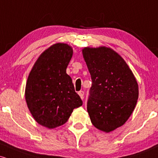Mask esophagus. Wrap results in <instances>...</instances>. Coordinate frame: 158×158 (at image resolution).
<instances>
[{"instance_id":"34e87169","label":"esophagus","mask_w":158,"mask_h":158,"mask_svg":"<svg viewBox=\"0 0 158 158\" xmlns=\"http://www.w3.org/2000/svg\"><path fill=\"white\" fill-rule=\"evenodd\" d=\"M79 97H81V99H84V95H85V93H84V91H82V90H80V91L79 92Z\"/></svg>"}]
</instances>
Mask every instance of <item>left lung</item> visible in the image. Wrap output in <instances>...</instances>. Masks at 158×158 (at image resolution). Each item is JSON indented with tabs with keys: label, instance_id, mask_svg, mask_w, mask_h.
<instances>
[{
	"label": "left lung",
	"instance_id": "left-lung-1",
	"mask_svg": "<svg viewBox=\"0 0 158 158\" xmlns=\"http://www.w3.org/2000/svg\"><path fill=\"white\" fill-rule=\"evenodd\" d=\"M82 54L92 80L87 104L90 121L108 133L129 118L138 99V85L128 65L112 49L85 48Z\"/></svg>",
	"mask_w": 158,
	"mask_h": 158
}]
</instances>
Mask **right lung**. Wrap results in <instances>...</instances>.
I'll use <instances>...</instances> for the list:
<instances>
[{
	"label": "right lung",
	"instance_id": "right-lung-1",
	"mask_svg": "<svg viewBox=\"0 0 158 158\" xmlns=\"http://www.w3.org/2000/svg\"><path fill=\"white\" fill-rule=\"evenodd\" d=\"M73 56L68 44L57 43L40 55L27 79L25 99L39 124L54 128L64 124L73 110L82 105L71 78L66 73Z\"/></svg>",
	"mask_w": 158,
	"mask_h": 158
}]
</instances>
